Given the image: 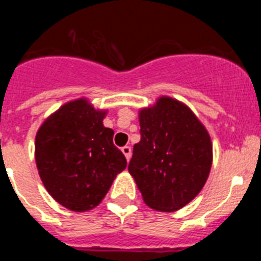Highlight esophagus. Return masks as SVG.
Masks as SVG:
<instances>
[{
    "label": "esophagus",
    "mask_w": 261,
    "mask_h": 261,
    "mask_svg": "<svg viewBox=\"0 0 261 261\" xmlns=\"http://www.w3.org/2000/svg\"><path fill=\"white\" fill-rule=\"evenodd\" d=\"M121 151H123L124 155H125L126 161H129V159H130V155H132V149H130V146H123L121 147Z\"/></svg>",
    "instance_id": "obj_1"
}]
</instances>
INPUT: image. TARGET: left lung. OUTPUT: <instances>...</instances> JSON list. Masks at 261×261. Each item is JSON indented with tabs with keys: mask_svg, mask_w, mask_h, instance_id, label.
<instances>
[{
	"mask_svg": "<svg viewBox=\"0 0 261 261\" xmlns=\"http://www.w3.org/2000/svg\"><path fill=\"white\" fill-rule=\"evenodd\" d=\"M141 140L133 146L128 171L147 206L174 212L202 190L212 167L209 133L192 111L162 96L140 112Z\"/></svg>",
	"mask_w": 261,
	"mask_h": 261,
	"instance_id": "8db88e82",
	"label": "left lung"
}]
</instances>
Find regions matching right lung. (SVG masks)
Instances as JSON below:
<instances>
[{
  "label": "right lung",
  "mask_w": 261,
  "mask_h": 261,
  "mask_svg": "<svg viewBox=\"0 0 261 261\" xmlns=\"http://www.w3.org/2000/svg\"><path fill=\"white\" fill-rule=\"evenodd\" d=\"M105 111L85 99L62 106L39 128L35 159L41 181L62 206L74 212L95 208L126 167L114 145V130L103 125Z\"/></svg>",
  "instance_id": "obj_1"
}]
</instances>
